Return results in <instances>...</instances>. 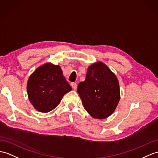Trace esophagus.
<instances>
[{
    "label": "esophagus",
    "instance_id": "34e87169",
    "mask_svg": "<svg viewBox=\"0 0 158 158\" xmlns=\"http://www.w3.org/2000/svg\"><path fill=\"white\" fill-rule=\"evenodd\" d=\"M71 86H72V88L74 90H76V88H77V84L76 83H75V82H72L71 83Z\"/></svg>",
    "mask_w": 158,
    "mask_h": 158
}]
</instances>
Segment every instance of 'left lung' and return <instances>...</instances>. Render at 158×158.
I'll return each instance as SVG.
<instances>
[{"label":"left lung","mask_w":158,"mask_h":158,"mask_svg":"<svg viewBox=\"0 0 158 158\" xmlns=\"http://www.w3.org/2000/svg\"><path fill=\"white\" fill-rule=\"evenodd\" d=\"M84 109L92 117L106 118L112 114L120 100L118 81L101 61L88 68L86 79L78 86Z\"/></svg>","instance_id":"obj_1"}]
</instances>
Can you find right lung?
Returning a JSON list of instances; mask_svg holds the SVG:
<instances>
[{
	"mask_svg": "<svg viewBox=\"0 0 158 158\" xmlns=\"http://www.w3.org/2000/svg\"><path fill=\"white\" fill-rule=\"evenodd\" d=\"M62 73L58 65L47 63L29 76L27 90L29 101L36 110L41 113L52 110L64 95L72 90Z\"/></svg>",
	"mask_w": 158,
	"mask_h": 158,
	"instance_id": "1",
	"label": "right lung"
}]
</instances>
